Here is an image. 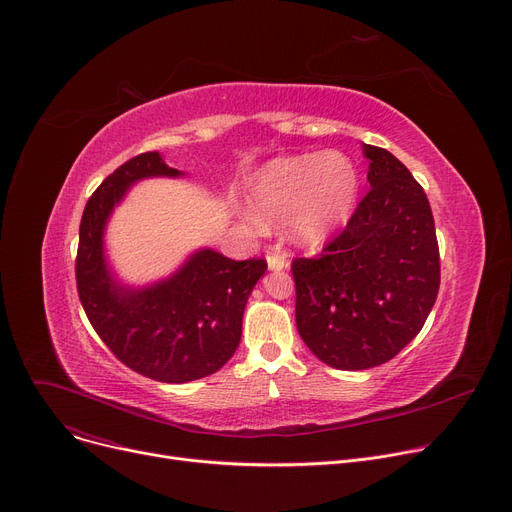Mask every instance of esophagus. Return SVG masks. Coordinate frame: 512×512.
<instances>
[{
    "label": "esophagus",
    "instance_id": "34e87169",
    "mask_svg": "<svg viewBox=\"0 0 512 512\" xmlns=\"http://www.w3.org/2000/svg\"><path fill=\"white\" fill-rule=\"evenodd\" d=\"M288 259H286V255L284 253H280L278 249L276 251H271L269 255H267V267H269V271H282V269H288Z\"/></svg>",
    "mask_w": 512,
    "mask_h": 512
}]
</instances>
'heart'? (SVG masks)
<instances>
[{"mask_svg":"<svg viewBox=\"0 0 512 512\" xmlns=\"http://www.w3.org/2000/svg\"><path fill=\"white\" fill-rule=\"evenodd\" d=\"M360 179L350 156L337 150L278 158L251 181L247 201L263 226L286 224L298 247H319L350 220Z\"/></svg>","mask_w":512,"mask_h":512,"instance_id":"1","label":"heart"}]
</instances>
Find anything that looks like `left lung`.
<instances>
[{"label": "left lung", "instance_id": "8db88e82", "mask_svg": "<svg viewBox=\"0 0 512 512\" xmlns=\"http://www.w3.org/2000/svg\"><path fill=\"white\" fill-rule=\"evenodd\" d=\"M370 191L319 259H296V327L321 362L366 370L424 327L440 286L434 218L418 181L391 152L362 144Z\"/></svg>", "mask_w": 512, "mask_h": 512}]
</instances>
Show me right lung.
Returning a JSON list of instances; mask_svg holds the SVG:
<instances>
[{"instance_id":"1","label":"right lung","mask_w":512,"mask_h":512,"mask_svg":"<svg viewBox=\"0 0 512 512\" xmlns=\"http://www.w3.org/2000/svg\"><path fill=\"white\" fill-rule=\"evenodd\" d=\"M158 177L185 173L160 152H146L92 193L80 222L78 294L94 331L125 366L160 383H189L218 372L236 352L247 300L267 263L201 247L166 278L127 284L109 261L107 226L133 185Z\"/></svg>"}]
</instances>
